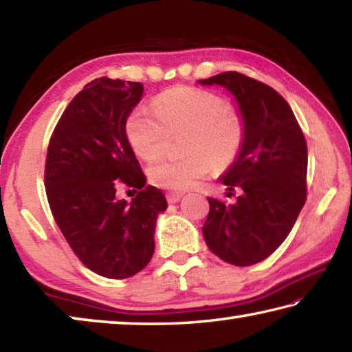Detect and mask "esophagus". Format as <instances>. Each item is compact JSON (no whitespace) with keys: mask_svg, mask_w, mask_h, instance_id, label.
Returning <instances> with one entry per match:
<instances>
[{"mask_svg":"<svg viewBox=\"0 0 352 352\" xmlns=\"http://www.w3.org/2000/svg\"><path fill=\"white\" fill-rule=\"evenodd\" d=\"M182 197H183V192H168L166 194V200H168V204H177V201Z\"/></svg>","mask_w":352,"mask_h":352,"instance_id":"obj_1","label":"esophagus"}]
</instances>
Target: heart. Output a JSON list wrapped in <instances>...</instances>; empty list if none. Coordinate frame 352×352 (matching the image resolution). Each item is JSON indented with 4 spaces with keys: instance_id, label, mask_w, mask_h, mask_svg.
Listing matches in <instances>:
<instances>
[{
    "instance_id": "1",
    "label": "heart",
    "mask_w": 352,
    "mask_h": 352,
    "mask_svg": "<svg viewBox=\"0 0 352 352\" xmlns=\"http://www.w3.org/2000/svg\"><path fill=\"white\" fill-rule=\"evenodd\" d=\"M127 140L146 162L163 153L168 133H180L183 155L163 160L148 169L153 186L172 192L192 188L200 178L230 168L243 146L242 118L217 93L194 87H175L157 94L152 109L135 107L126 118Z\"/></svg>"
}]
</instances>
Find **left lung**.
I'll return each instance as SVG.
<instances>
[{
	"instance_id": "8db88e82",
	"label": "left lung",
	"mask_w": 352,
	"mask_h": 352,
	"mask_svg": "<svg viewBox=\"0 0 352 352\" xmlns=\"http://www.w3.org/2000/svg\"><path fill=\"white\" fill-rule=\"evenodd\" d=\"M199 83L233 93L245 127L239 157L222 177L241 195L234 204L208 197L205 242L228 264H258L285 241L306 204V138L287 100L264 82L225 71Z\"/></svg>"
}]
</instances>
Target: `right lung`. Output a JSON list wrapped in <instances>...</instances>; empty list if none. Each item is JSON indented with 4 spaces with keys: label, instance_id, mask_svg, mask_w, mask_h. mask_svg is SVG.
I'll list each match as a JSON object with an SVG mask.
<instances>
[{
    "label": "right lung",
    "instance_id": "obj_1",
    "mask_svg": "<svg viewBox=\"0 0 352 352\" xmlns=\"http://www.w3.org/2000/svg\"><path fill=\"white\" fill-rule=\"evenodd\" d=\"M141 94L140 82L87 83L62 113L46 153L52 217L82 264L110 279L133 276L151 262L155 222L168 208L162 190L146 186L124 129ZM121 184L139 190L132 204L116 199Z\"/></svg>",
    "mask_w": 352,
    "mask_h": 352
}]
</instances>
